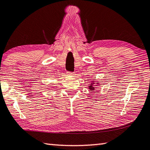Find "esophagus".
<instances>
[{
	"label": "esophagus",
	"mask_w": 150,
	"mask_h": 150,
	"mask_svg": "<svg viewBox=\"0 0 150 150\" xmlns=\"http://www.w3.org/2000/svg\"><path fill=\"white\" fill-rule=\"evenodd\" d=\"M67 73H69V74L71 75H75L74 73H71V71H68V72H67Z\"/></svg>",
	"instance_id": "obj_1"
}]
</instances>
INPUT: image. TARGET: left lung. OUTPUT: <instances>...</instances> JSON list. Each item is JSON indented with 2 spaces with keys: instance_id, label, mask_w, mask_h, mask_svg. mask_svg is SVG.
<instances>
[{
  "instance_id": "obj_1",
  "label": "left lung",
  "mask_w": 150,
  "mask_h": 150,
  "mask_svg": "<svg viewBox=\"0 0 150 150\" xmlns=\"http://www.w3.org/2000/svg\"><path fill=\"white\" fill-rule=\"evenodd\" d=\"M93 84H94V83H91V85H90V89L91 90H94V87H93Z\"/></svg>"
}]
</instances>
